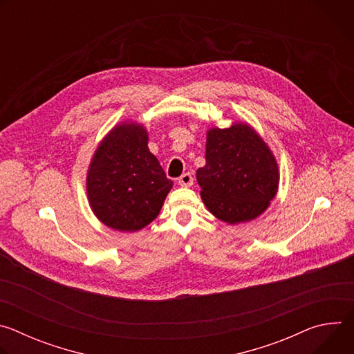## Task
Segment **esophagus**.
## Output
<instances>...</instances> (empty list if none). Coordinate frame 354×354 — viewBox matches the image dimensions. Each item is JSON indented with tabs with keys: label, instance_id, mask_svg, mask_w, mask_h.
<instances>
[{
	"label": "esophagus",
	"instance_id": "obj_1",
	"mask_svg": "<svg viewBox=\"0 0 354 354\" xmlns=\"http://www.w3.org/2000/svg\"><path fill=\"white\" fill-rule=\"evenodd\" d=\"M178 183L182 186V187H189L193 185V175L190 172H186L183 174L179 179H178Z\"/></svg>",
	"mask_w": 354,
	"mask_h": 354
}]
</instances>
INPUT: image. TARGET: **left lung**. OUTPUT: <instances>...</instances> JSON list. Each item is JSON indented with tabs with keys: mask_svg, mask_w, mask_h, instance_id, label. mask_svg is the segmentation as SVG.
Instances as JSON below:
<instances>
[{
	"mask_svg": "<svg viewBox=\"0 0 354 354\" xmlns=\"http://www.w3.org/2000/svg\"><path fill=\"white\" fill-rule=\"evenodd\" d=\"M196 176L206 207L230 224L261 216L279 186L274 157L246 124L207 133L206 165L197 169Z\"/></svg>",
	"mask_w": 354,
	"mask_h": 354,
	"instance_id": "left-lung-1",
	"label": "left lung"
}]
</instances>
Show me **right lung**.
Returning <instances> with one entry per match:
<instances>
[{
	"instance_id": "obj_1",
	"label": "right lung",
	"mask_w": 354,
	"mask_h": 354,
	"mask_svg": "<svg viewBox=\"0 0 354 354\" xmlns=\"http://www.w3.org/2000/svg\"><path fill=\"white\" fill-rule=\"evenodd\" d=\"M142 126L120 124L100 142L88 171L95 216L119 231H138L156 220L172 180L149 153Z\"/></svg>"
}]
</instances>
